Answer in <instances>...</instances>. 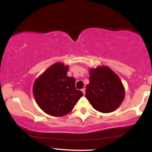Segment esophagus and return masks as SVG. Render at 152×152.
<instances>
[{"instance_id":"1","label":"esophagus","mask_w":152,"mask_h":152,"mask_svg":"<svg viewBox=\"0 0 152 152\" xmlns=\"http://www.w3.org/2000/svg\"><path fill=\"white\" fill-rule=\"evenodd\" d=\"M81 91H82V92L83 93H84V95H85V93H86V89H85V88H82Z\"/></svg>"}]
</instances>
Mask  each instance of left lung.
I'll use <instances>...</instances> for the list:
<instances>
[{"instance_id": "obj_1", "label": "left lung", "mask_w": 152, "mask_h": 152, "mask_svg": "<svg viewBox=\"0 0 152 152\" xmlns=\"http://www.w3.org/2000/svg\"><path fill=\"white\" fill-rule=\"evenodd\" d=\"M89 75L86 97L92 107L104 113L117 109L125 96L124 86L118 75L107 66L90 68Z\"/></svg>"}]
</instances>
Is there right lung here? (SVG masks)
Here are the masks:
<instances>
[{"label": "right lung", "instance_id": "1", "mask_svg": "<svg viewBox=\"0 0 152 152\" xmlns=\"http://www.w3.org/2000/svg\"><path fill=\"white\" fill-rule=\"evenodd\" d=\"M68 65L57 62L34 81L33 95L39 108L45 113L61 117L69 113L83 96L77 90L75 80L67 75Z\"/></svg>", "mask_w": 152, "mask_h": 152}]
</instances>
